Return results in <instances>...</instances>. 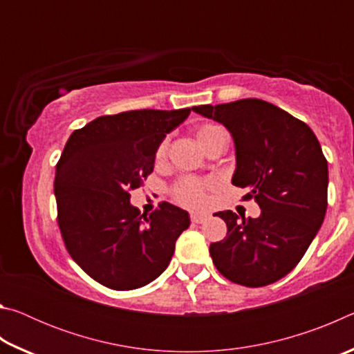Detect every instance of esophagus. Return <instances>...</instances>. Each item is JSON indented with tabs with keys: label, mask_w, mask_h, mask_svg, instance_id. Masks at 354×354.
Wrapping results in <instances>:
<instances>
[{
	"label": "esophagus",
	"mask_w": 354,
	"mask_h": 354,
	"mask_svg": "<svg viewBox=\"0 0 354 354\" xmlns=\"http://www.w3.org/2000/svg\"><path fill=\"white\" fill-rule=\"evenodd\" d=\"M209 218V214L206 212H192L190 214V220L194 221V223H203V221H206Z\"/></svg>",
	"instance_id": "34e87169"
}]
</instances>
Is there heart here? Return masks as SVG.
Segmentation results:
<instances>
[{
	"instance_id": "b5f03b06",
	"label": "heart",
	"mask_w": 354,
	"mask_h": 354,
	"mask_svg": "<svg viewBox=\"0 0 354 354\" xmlns=\"http://www.w3.org/2000/svg\"><path fill=\"white\" fill-rule=\"evenodd\" d=\"M195 137H196V142L200 143V147L203 149H206L207 145H211L212 142L227 136L225 133V129L218 127V124L206 123V124H201V127L196 129ZM165 156H167V143L162 142L158 147V149H156V162L158 164L164 162ZM206 189L207 185L200 181H195V179H184V181L179 183L175 187V198L178 203H181L183 206L201 207L205 206V203L207 200Z\"/></svg>"
}]
</instances>
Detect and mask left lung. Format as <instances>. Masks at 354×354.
I'll return each mask as SVG.
<instances>
[{"label":"left lung","mask_w":354,"mask_h":354,"mask_svg":"<svg viewBox=\"0 0 354 354\" xmlns=\"http://www.w3.org/2000/svg\"><path fill=\"white\" fill-rule=\"evenodd\" d=\"M192 111L230 131L236 148L232 184L261 207L257 218L217 212L227 226L209 253L232 283L262 287L295 268L319 232L328 206V162L306 123L267 101L247 98Z\"/></svg>","instance_id":"left-lung-1"}]
</instances>
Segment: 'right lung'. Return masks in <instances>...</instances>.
I'll use <instances>...</instances> for the list:
<instances>
[{
	"instance_id": "obj_1",
	"label": "right lung",
	"mask_w": 354,
	"mask_h": 354,
	"mask_svg": "<svg viewBox=\"0 0 354 354\" xmlns=\"http://www.w3.org/2000/svg\"><path fill=\"white\" fill-rule=\"evenodd\" d=\"M190 109L128 111L73 131L56 165L57 223L70 256L113 290H133L162 273L189 212L170 203L147 215L129 190L154 169L156 149Z\"/></svg>"
}]
</instances>
